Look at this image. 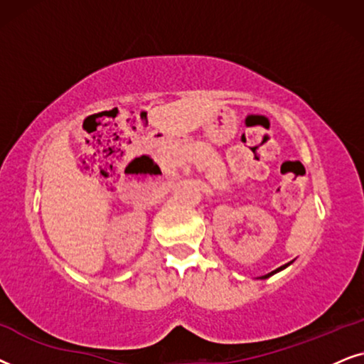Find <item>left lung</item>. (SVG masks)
<instances>
[{
  "instance_id": "obj_1",
  "label": "left lung",
  "mask_w": 364,
  "mask_h": 364,
  "mask_svg": "<svg viewBox=\"0 0 364 364\" xmlns=\"http://www.w3.org/2000/svg\"><path fill=\"white\" fill-rule=\"evenodd\" d=\"M288 264H291V263H288ZM288 264H283V266H279V268H278V269H274V271H271V273H268V274L261 276V279H266V278H269V276H271V274H274V273H278V271H281V269H284V268H287V266H288Z\"/></svg>"
}]
</instances>
